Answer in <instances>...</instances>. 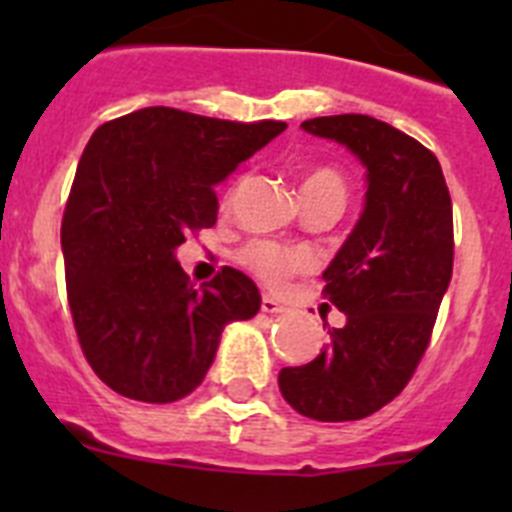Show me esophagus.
<instances>
[{
	"instance_id": "1",
	"label": "esophagus",
	"mask_w": 512,
	"mask_h": 512,
	"mask_svg": "<svg viewBox=\"0 0 512 512\" xmlns=\"http://www.w3.org/2000/svg\"><path fill=\"white\" fill-rule=\"evenodd\" d=\"M261 310L266 312V315H282V312H287V307L282 305V302H277L271 295H264L261 297Z\"/></svg>"
}]
</instances>
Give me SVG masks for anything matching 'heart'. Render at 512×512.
<instances>
[{
  "label": "heart",
  "instance_id": "b5f03b06",
  "mask_svg": "<svg viewBox=\"0 0 512 512\" xmlns=\"http://www.w3.org/2000/svg\"><path fill=\"white\" fill-rule=\"evenodd\" d=\"M302 194H336L341 200H346V184H343L341 174L333 169H315L305 176L302 182ZM241 264L248 271H253L256 277L264 279L266 284L277 287L284 279L297 274V271L310 266V256L297 248L279 246L271 241H256L241 251Z\"/></svg>",
  "mask_w": 512,
  "mask_h": 512
}]
</instances>
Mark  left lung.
Instances as JSON below:
<instances>
[{
    "mask_svg": "<svg viewBox=\"0 0 512 512\" xmlns=\"http://www.w3.org/2000/svg\"><path fill=\"white\" fill-rule=\"evenodd\" d=\"M302 130L366 169L364 212L323 271V297L346 323L328 328L310 364L279 372L297 413L341 423L395 400L423 359L454 269V217L438 158L410 135L369 115L315 117Z\"/></svg>",
    "mask_w": 512,
    "mask_h": 512,
    "instance_id": "8db88e82",
    "label": "left lung"
}]
</instances>
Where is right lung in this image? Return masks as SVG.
I'll use <instances>...</instances> for the list:
<instances>
[{"label": "right lung", "mask_w": 512, "mask_h": 512, "mask_svg": "<svg viewBox=\"0 0 512 512\" xmlns=\"http://www.w3.org/2000/svg\"><path fill=\"white\" fill-rule=\"evenodd\" d=\"M284 128L146 107L94 130L61 248L81 351L117 395L182 400L205 379L225 325L259 312L243 271L223 266L197 289L174 253L189 230L215 225L217 184Z\"/></svg>", "instance_id": "add662e5"}]
</instances>
